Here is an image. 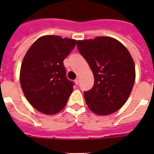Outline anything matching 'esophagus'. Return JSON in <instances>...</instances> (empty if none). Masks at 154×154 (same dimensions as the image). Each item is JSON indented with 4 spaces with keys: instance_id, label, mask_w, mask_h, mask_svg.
I'll return each mask as SVG.
<instances>
[{
    "instance_id": "esophagus-1",
    "label": "esophagus",
    "mask_w": 154,
    "mask_h": 154,
    "mask_svg": "<svg viewBox=\"0 0 154 154\" xmlns=\"http://www.w3.org/2000/svg\"><path fill=\"white\" fill-rule=\"evenodd\" d=\"M79 81H80L79 77H77V78H76V80H75V81H74L75 84H76V85L79 84Z\"/></svg>"
}]
</instances>
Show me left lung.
Here are the masks:
<instances>
[{
  "label": "left lung",
  "instance_id": "1",
  "mask_svg": "<svg viewBox=\"0 0 154 154\" xmlns=\"http://www.w3.org/2000/svg\"><path fill=\"white\" fill-rule=\"evenodd\" d=\"M77 46L94 77V87L84 93L89 109L101 116L119 110L129 98L136 77L129 50L110 37L77 41Z\"/></svg>",
  "mask_w": 154,
  "mask_h": 154
}]
</instances>
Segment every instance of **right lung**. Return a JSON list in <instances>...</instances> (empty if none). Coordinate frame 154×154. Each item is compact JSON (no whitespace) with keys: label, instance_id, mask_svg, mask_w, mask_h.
<instances>
[{"label":"right lung","instance_id":"add662e5","mask_svg":"<svg viewBox=\"0 0 154 154\" xmlns=\"http://www.w3.org/2000/svg\"><path fill=\"white\" fill-rule=\"evenodd\" d=\"M76 44V40L45 35L39 37L25 53L20 66V86L37 111L53 115L66 105L73 83L65 77L63 60Z\"/></svg>","mask_w":154,"mask_h":154}]
</instances>
